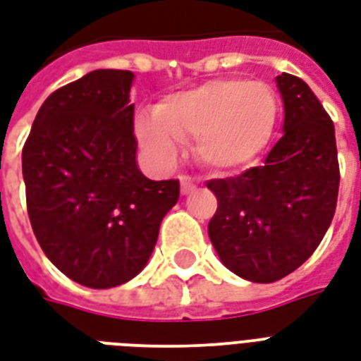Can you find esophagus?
Segmentation results:
<instances>
[{"mask_svg":"<svg viewBox=\"0 0 361 361\" xmlns=\"http://www.w3.org/2000/svg\"><path fill=\"white\" fill-rule=\"evenodd\" d=\"M180 181H181V192L183 195H189V192L195 189V181L191 180V176H180Z\"/></svg>","mask_w":361,"mask_h":361,"instance_id":"esophagus-1","label":"esophagus"}]
</instances>
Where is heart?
<instances>
[{
  "label": "heart",
  "mask_w": 361,
  "mask_h": 361,
  "mask_svg": "<svg viewBox=\"0 0 361 361\" xmlns=\"http://www.w3.org/2000/svg\"><path fill=\"white\" fill-rule=\"evenodd\" d=\"M279 109V98L265 82L214 79L166 96L157 104L155 117H137L134 132L145 153L162 166L176 161L178 140H195V153L204 166L235 172L271 144Z\"/></svg>",
  "instance_id": "obj_1"
}]
</instances>
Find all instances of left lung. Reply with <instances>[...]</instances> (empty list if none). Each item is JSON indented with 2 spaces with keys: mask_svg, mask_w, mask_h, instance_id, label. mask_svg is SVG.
I'll list each match as a JSON object with an SVG mask.
<instances>
[{
  "mask_svg": "<svg viewBox=\"0 0 361 361\" xmlns=\"http://www.w3.org/2000/svg\"><path fill=\"white\" fill-rule=\"evenodd\" d=\"M284 134L263 166L210 180L217 199L208 235L224 265L240 279L269 284L309 259L331 224L339 195L335 126L307 82L276 77Z\"/></svg>",
  "mask_w": 361,
  "mask_h": 361,
  "instance_id": "8db88e82",
  "label": "left lung"
}]
</instances>
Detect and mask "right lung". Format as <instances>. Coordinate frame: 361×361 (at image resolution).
<instances>
[{"instance_id":"1","label":"right lung","mask_w":361,"mask_h":361,"mask_svg":"<svg viewBox=\"0 0 361 361\" xmlns=\"http://www.w3.org/2000/svg\"><path fill=\"white\" fill-rule=\"evenodd\" d=\"M126 70H96L54 90L22 147L30 224L68 279L106 290L149 259L178 180H147L136 164Z\"/></svg>"}]
</instances>
